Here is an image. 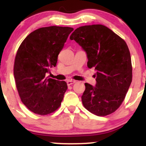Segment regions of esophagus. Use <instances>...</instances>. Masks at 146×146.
Masks as SVG:
<instances>
[{"label":"esophagus","instance_id":"esophagus-1","mask_svg":"<svg viewBox=\"0 0 146 146\" xmlns=\"http://www.w3.org/2000/svg\"><path fill=\"white\" fill-rule=\"evenodd\" d=\"M76 82V80H69L67 81V85H73V84H74Z\"/></svg>","mask_w":146,"mask_h":146}]
</instances>
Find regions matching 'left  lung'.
I'll return each instance as SVG.
<instances>
[{
  "label": "left lung",
  "mask_w": 146,
  "mask_h": 146,
  "mask_svg": "<svg viewBox=\"0 0 146 146\" xmlns=\"http://www.w3.org/2000/svg\"><path fill=\"white\" fill-rule=\"evenodd\" d=\"M87 53L88 68L96 70V86L85 83L83 106L99 117L114 112L132 81L130 51L123 39L102 25L82 26L70 36Z\"/></svg>",
  "instance_id": "obj_1"
}]
</instances>
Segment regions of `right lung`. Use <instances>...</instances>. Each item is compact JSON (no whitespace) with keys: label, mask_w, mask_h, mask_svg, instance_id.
Instances as JSON below:
<instances>
[{"label":"right lung","mask_w":146,"mask_h":146,"mask_svg":"<svg viewBox=\"0 0 146 146\" xmlns=\"http://www.w3.org/2000/svg\"><path fill=\"white\" fill-rule=\"evenodd\" d=\"M73 28L41 27L31 32L18 48L14 63L15 81L23 104L32 112L47 115L61 106L67 83L48 78L50 68Z\"/></svg>","instance_id":"right-lung-1"}]
</instances>
